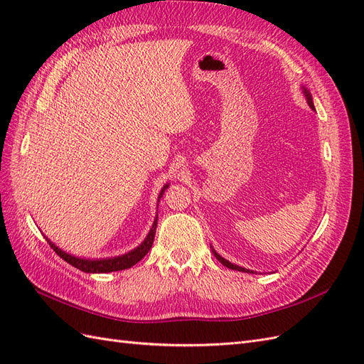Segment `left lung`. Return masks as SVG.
Segmentation results:
<instances>
[{"instance_id":"1","label":"left lung","mask_w":364,"mask_h":364,"mask_svg":"<svg viewBox=\"0 0 364 364\" xmlns=\"http://www.w3.org/2000/svg\"><path fill=\"white\" fill-rule=\"evenodd\" d=\"M304 92H305V95H306V100H308V105H310L313 109H314V106H313V98H311V95H310V92H308L306 90H304ZM213 253L215 255V258L223 264V266H226L228 269H230V270H238V272H250V273H253L252 270H247V269H243V267H240V266H235V264H232V262H229V261H226L225 258H222L218 255V253L213 249Z\"/></svg>"}]
</instances>
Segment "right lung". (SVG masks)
Masks as SVG:
<instances>
[{"instance_id": "add662e5", "label": "right lung", "mask_w": 364, "mask_h": 364, "mask_svg": "<svg viewBox=\"0 0 364 364\" xmlns=\"http://www.w3.org/2000/svg\"><path fill=\"white\" fill-rule=\"evenodd\" d=\"M168 185L164 186V190L161 191L158 200L162 197L165 188H167ZM156 226H158V218L155 220V223H153L150 232L147 235V238L142 241V245L138 246L135 250H132L123 257H117V258H109V259H82V258H75L70 253H65L63 250H60L58 246H54L48 238H46L48 241V245L51 246V249L58 253V255L63 259L67 261L71 266H74L75 269H79L85 273H107V272H117V270H124V269H130L132 266H135L136 262H139L142 258H144L151 245H153V240H155V232H156Z\"/></svg>"}]
</instances>
